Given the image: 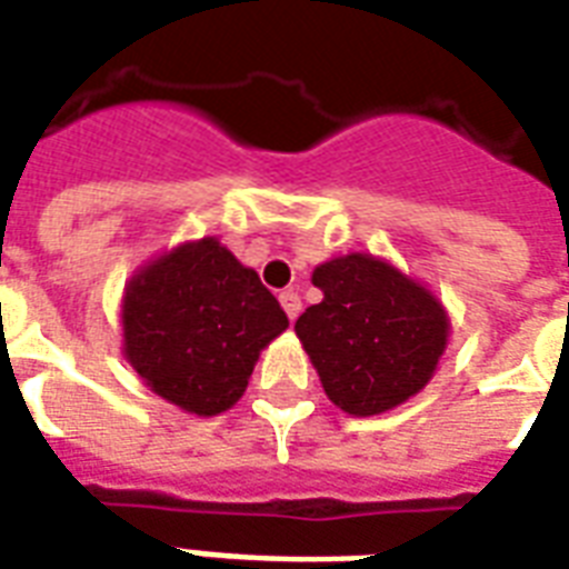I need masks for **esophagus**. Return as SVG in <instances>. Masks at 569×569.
Returning <instances> with one entry per match:
<instances>
[{"mask_svg":"<svg viewBox=\"0 0 569 569\" xmlns=\"http://www.w3.org/2000/svg\"><path fill=\"white\" fill-rule=\"evenodd\" d=\"M280 303H283V310L289 319H298L301 316V295L295 292V289H286V292H280Z\"/></svg>","mask_w":569,"mask_h":569,"instance_id":"1","label":"esophagus"}]
</instances>
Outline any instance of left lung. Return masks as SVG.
Returning <instances> with one entry per match:
<instances>
[{
	"label": "left lung",
	"instance_id": "obj_1",
	"mask_svg": "<svg viewBox=\"0 0 569 569\" xmlns=\"http://www.w3.org/2000/svg\"><path fill=\"white\" fill-rule=\"evenodd\" d=\"M312 283L325 298L295 321V333L333 405L375 416L428 383L449 337L431 292L369 253L330 259Z\"/></svg>",
	"mask_w": 569,
	"mask_h": 569
}]
</instances>
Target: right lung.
I'll return each instance as SVG.
<instances>
[{"mask_svg": "<svg viewBox=\"0 0 569 569\" xmlns=\"http://www.w3.org/2000/svg\"><path fill=\"white\" fill-rule=\"evenodd\" d=\"M286 328L257 271L214 239L156 259L123 298L127 360L153 392L197 416L236 405L259 351Z\"/></svg>", "mask_w": 569, "mask_h": 569, "instance_id": "1", "label": "right lung"}]
</instances>
